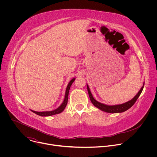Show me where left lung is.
I'll use <instances>...</instances> for the list:
<instances>
[{"label":"left lung","instance_id":"obj_1","mask_svg":"<svg viewBox=\"0 0 157 157\" xmlns=\"http://www.w3.org/2000/svg\"><path fill=\"white\" fill-rule=\"evenodd\" d=\"M144 82L143 84V86L141 87V89H140V91L138 92V93L136 95V96L134 97L133 99H132L131 100H130L128 102H126L124 104H118V105H106L102 103H101L98 101H97L93 96L90 89H89L87 84V91H88V94H89V98H90V100L91 101V102L93 103V104L98 107L99 109L105 112V113H123V112L126 111L127 110H128V109H130L135 102H136V101L137 100V99L139 98V97L140 96L143 89H144Z\"/></svg>","mask_w":157,"mask_h":157}]
</instances>
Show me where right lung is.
<instances>
[{
    "mask_svg": "<svg viewBox=\"0 0 157 157\" xmlns=\"http://www.w3.org/2000/svg\"><path fill=\"white\" fill-rule=\"evenodd\" d=\"M76 78H73L70 82L68 83V86H67L66 89V92H65V96H64V99L63 102H62V104L56 109L53 110H51V111H43V112H37V111H35V110H31L33 113H34L35 114L42 116V117H47V116H53L55 114H59L64 110V109H65L67 103H68V94H69V91H70V87L71 86V84H73V82L75 81Z\"/></svg>",
    "mask_w": 157,
    "mask_h": 157,
    "instance_id": "obj_1",
    "label": "right lung"
}]
</instances>
